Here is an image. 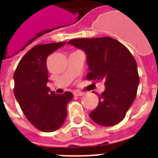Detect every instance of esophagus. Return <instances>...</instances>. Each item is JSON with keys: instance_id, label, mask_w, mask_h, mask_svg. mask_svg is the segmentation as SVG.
Instances as JSON below:
<instances>
[{"instance_id": "esophagus-1", "label": "esophagus", "mask_w": 158, "mask_h": 158, "mask_svg": "<svg viewBox=\"0 0 158 158\" xmlns=\"http://www.w3.org/2000/svg\"><path fill=\"white\" fill-rule=\"evenodd\" d=\"M73 95H74V96H84V95H85V93H82V92H80V91H74L73 92Z\"/></svg>"}]
</instances>
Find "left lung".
I'll return each mask as SVG.
<instances>
[{"mask_svg":"<svg viewBox=\"0 0 158 158\" xmlns=\"http://www.w3.org/2000/svg\"><path fill=\"white\" fill-rule=\"evenodd\" d=\"M87 54L89 81H104L98 106L89 114L96 123L111 127L122 121L137 95L139 76L129 50L111 37L76 39L68 42Z\"/></svg>","mask_w":158,"mask_h":158,"instance_id":"obj_1","label":"left lung"}]
</instances>
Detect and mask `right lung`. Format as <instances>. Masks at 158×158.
Masks as SVG:
<instances>
[{"mask_svg":"<svg viewBox=\"0 0 158 158\" xmlns=\"http://www.w3.org/2000/svg\"><path fill=\"white\" fill-rule=\"evenodd\" d=\"M66 42L39 44L21 58L14 73V95L29 122L41 131L59 129L67 116L70 92L57 95L47 86L48 55Z\"/></svg>","mask_w":158,"mask_h":158,"instance_id":"obj_1","label":"right lung"}]
</instances>
